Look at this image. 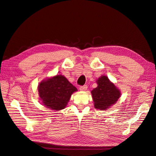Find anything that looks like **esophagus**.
Returning <instances> with one entry per match:
<instances>
[{
    "label": "esophagus",
    "mask_w": 156,
    "mask_h": 156,
    "mask_svg": "<svg viewBox=\"0 0 156 156\" xmlns=\"http://www.w3.org/2000/svg\"><path fill=\"white\" fill-rule=\"evenodd\" d=\"M79 90L81 91H85V90H87V85H84V86H82V87H80Z\"/></svg>",
    "instance_id": "esophagus-1"
}]
</instances>
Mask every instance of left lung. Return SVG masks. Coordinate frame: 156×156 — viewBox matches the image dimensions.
<instances>
[{
    "mask_svg": "<svg viewBox=\"0 0 156 156\" xmlns=\"http://www.w3.org/2000/svg\"><path fill=\"white\" fill-rule=\"evenodd\" d=\"M96 83L97 87L91 91L94 107L101 111H105L119 100L121 92L106 75L99 77Z\"/></svg>",
    "mask_w": 156,
    "mask_h": 156,
    "instance_id": "1",
    "label": "left lung"
}]
</instances>
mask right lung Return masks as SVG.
<instances>
[{
  "mask_svg": "<svg viewBox=\"0 0 156 156\" xmlns=\"http://www.w3.org/2000/svg\"><path fill=\"white\" fill-rule=\"evenodd\" d=\"M37 90L42 104L56 111L64 109L72 94L77 91V88L62 75L44 79L39 83Z\"/></svg>",
  "mask_w": 156,
  "mask_h": 156,
  "instance_id": "right-lung-1",
  "label": "right lung"
}]
</instances>
